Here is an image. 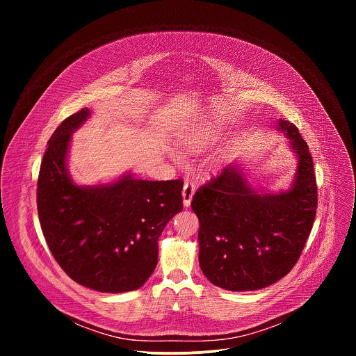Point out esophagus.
<instances>
[{
	"mask_svg": "<svg viewBox=\"0 0 356 356\" xmlns=\"http://www.w3.org/2000/svg\"><path fill=\"white\" fill-rule=\"evenodd\" d=\"M194 191H195V184L193 181H186L184 186H183V206L184 207H188L190 202L193 200V195H194Z\"/></svg>",
	"mask_w": 356,
	"mask_h": 356,
	"instance_id": "1",
	"label": "esophagus"
}]
</instances>
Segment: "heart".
Wrapping results in <instances>:
<instances>
[{
  "instance_id": "b5f03b06",
  "label": "heart",
  "mask_w": 356,
  "mask_h": 356,
  "mask_svg": "<svg viewBox=\"0 0 356 356\" xmlns=\"http://www.w3.org/2000/svg\"><path fill=\"white\" fill-rule=\"evenodd\" d=\"M218 135H220V131L213 127H198L181 135L179 138V143L186 152H195L214 143ZM173 159L176 162H180V156L177 155H173Z\"/></svg>"
}]
</instances>
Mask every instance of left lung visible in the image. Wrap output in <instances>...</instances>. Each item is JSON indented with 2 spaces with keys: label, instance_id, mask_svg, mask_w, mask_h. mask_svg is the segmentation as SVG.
Wrapping results in <instances>:
<instances>
[{
  "label": "left lung",
  "instance_id": "left-lung-1",
  "mask_svg": "<svg viewBox=\"0 0 356 356\" xmlns=\"http://www.w3.org/2000/svg\"><path fill=\"white\" fill-rule=\"evenodd\" d=\"M297 169L289 190L253 188L239 163L200 187L191 209L200 221L198 261L204 276L231 291H250L284 277L298 261L317 209L314 163L296 125L279 120Z\"/></svg>",
  "mask_w": 356,
  "mask_h": 356
}]
</instances>
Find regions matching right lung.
<instances>
[{"mask_svg": "<svg viewBox=\"0 0 356 356\" xmlns=\"http://www.w3.org/2000/svg\"><path fill=\"white\" fill-rule=\"evenodd\" d=\"M90 115L88 108L70 115L47 142L38 179L39 221L54 258L74 282L103 293L131 291L156 268L158 239L183 210V180L125 173L107 184H76L69 146Z\"/></svg>", "mask_w": 356, "mask_h": 356, "instance_id": "add662e5", "label": "right lung"}]
</instances>
